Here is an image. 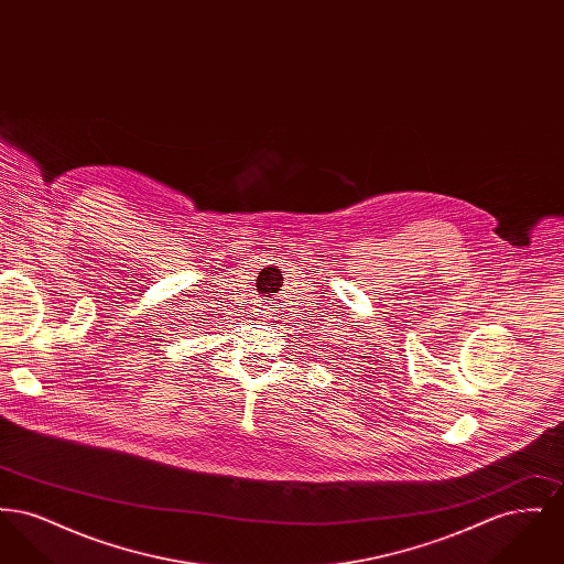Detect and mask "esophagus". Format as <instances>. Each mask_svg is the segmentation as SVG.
<instances>
[{"label":"esophagus","instance_id":"34e87169","mask_svg":"<svg viewBox=\"0 0 564 564\" xmlns=\"http://www.w3.org/2000/svg\"><path fill=\"white\" fill-rule=\"evenodd\" d=\"M270 319H272V317H270V315H267V322H270Z\"/></svg>","mask_w":564,"mask_h":564}]
</instances>
